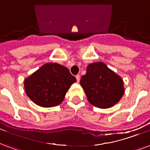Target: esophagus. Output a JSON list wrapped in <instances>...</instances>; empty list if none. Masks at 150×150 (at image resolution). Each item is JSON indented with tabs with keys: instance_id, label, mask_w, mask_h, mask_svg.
I'll return each instance as SVG.
<instances>
[{
	"instance_id": "esophagus-1",
	"label": "esophagus",
	"mask_w": 150,
	"mask_h": 150,
	"mask_svg": "<svg viewBox=\"0 0 150 150\" xmlns=\"http://www.w3.org/2000/svg\"><path fill=\"white\" fill-rule=\"evenodd\" d=\"M75 78H76V80H77V82H78V83H79V81H80V75H77L76 76H75Z\"/></svg>"
}]
</instances>
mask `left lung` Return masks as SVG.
Masks as SVG:
<instances>
[{"label": "left lung", "mask_w": 150, "mask_h": 150, "mask_svg": "<svg viewBox=\"0 0 150 150\" xmlns=\"http://www.w3.org/2000/svg\"><path fill=\"white\" fill-rule=\"evenodd\" d=\"M81 86L93 106L107 109L117 103L125 93L124 82L103 62L89 64L82 76Z\"/></svg>", "instance_id": "1"}]
</instances>
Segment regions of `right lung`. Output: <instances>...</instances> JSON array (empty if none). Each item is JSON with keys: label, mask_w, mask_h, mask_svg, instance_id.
I'll list each match as a JSON object with an SVG mask.
<instances>
[{"label": "right lung", "mask_w": 150, "mask_h": 150, "mask_svg": "<svg viewBox=\"0 0 150 150\" xmlns=\"http://www.w3.org/2000/svg\"><path fill=\"white\" fill-rule=\"evenodd\" d=\"M76 79L66 67L47 63L24 79L26 95L33 103L42 107L58 106Z\"/></svg>", "instance_id": "add662e5"}]
</instances>
